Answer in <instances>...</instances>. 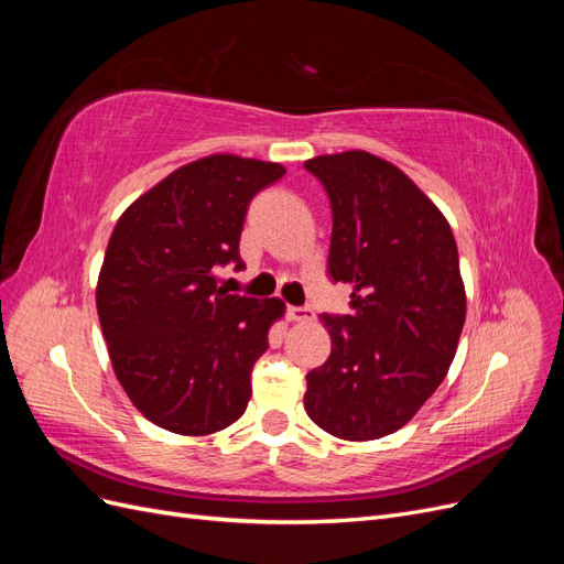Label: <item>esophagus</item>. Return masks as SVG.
<instances>
[{
    "label": "esophagus",
    "instance_id": "34e87169",
    "mask_svg": "<svg viewBox=\"0 0 564 564\" xmlns=\"http://www.w3.org/2000/svg\"><path fill=\"white\" fill-rule=\"evenodd\" d=\"M286 317L292 322H311L315 319V313L311 308H299V305H292V308L286 311Z\"/></svg>",
    "mask_w": 564,
    "mask_h": 564
}]
</instances>
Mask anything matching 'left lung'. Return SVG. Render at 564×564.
Listing matches in <instances>:
<instances>
[{
    "instance_id": "left-lung-1",
    "label": "left lung",
    "mask_w": 564,
    "mask_h": 564,
    "mask_svg": "<svg viewBox=\"0 0 564 564\" xmlns=\"http://www.w3.org/2000/svg\"><path fill=\"white\" fill-rule=\"evenodd\" d=\"M332 204L329 275L350 315L324 313L332 355L308 371V416L340 440L395 433L447 377L466 289L447 218L398 166L348 150L305 162Z\"/></svg>"
}]
</instances>
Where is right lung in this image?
I'll return each instance as SVG.
<instances>
[{"label": "right lung", "mask_w": 564, "mask_h": 564, "mask_svg": "<svg viewBox=\"0 0 564 564\" xmlns=\"http://www.w3.org/2000/svg\"><path fill=\"white\" fill-rule=\"evenodd\" d=\"M284 176L275 162L209 155L169 174L119 216L96 286L110 362L160 429L212 435L245 414L280 299L228 294L216 270L242 268L249 202Z\"/></svg>", "instance_id": "1"}]
</instances>
